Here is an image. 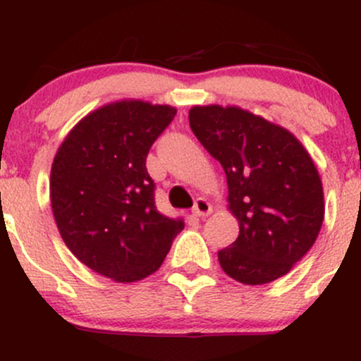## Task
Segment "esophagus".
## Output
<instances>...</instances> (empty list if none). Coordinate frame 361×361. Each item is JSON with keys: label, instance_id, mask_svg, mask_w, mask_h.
<instances>
[{"label": "esophagus", "instance_id": "1", "mask_svg": "<svg viewBox=\"0 0 361 361\" xmlns=\"http://www.w3.org/2000/svg\"><path fill=\"white\" fill-rule=\"evenodd\" d=\"M192 212L197 215V217H207V215L212 214V205H210L205 198H198V200L195 202Z\"/></svg>", "mask_w": 361, "mask_h": 361}]
</instances>
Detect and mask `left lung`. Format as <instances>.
Masks as SVG:
<instances>
[{
    "label": "left lung",
    "instance_id": "obj_1",
    "mask_svg": "<svg viewBox=\"0 0 361 361\" xmlns=\"http://www.w3.org/2000/svg\"><path fill=\"white\" fill-rule=\"evenodd\" d=\"M190 127L222 164L227 209L239 235L219 251L222 270L244 285L287 275L316 243L324 192L307 149L285 127L241 106L195 105Z\"/></svg>",
    "mask_w": 361,
    "mask_h": 361
}]
</instances>
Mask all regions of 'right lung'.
I'll return each mask as SVG.
<instances>
[{"mask_svg": "<svg viewBox=\"0 0 361 361\" xmlns=\"http://www.w3.org/2000/svg\"><path fill=\"white\" fill-rule=\"evenodd\" d=\"M175 115V106L144 100L106 103L69 130L54 157L49 192L62 241L118 283L152 275L185 227L157 212L146 169L149 149Z\"/></svg>", "mask_w": 361, "mask_h": 361, "instance_id": "right-lung-1", "label": "right lung"}]
</instances>
